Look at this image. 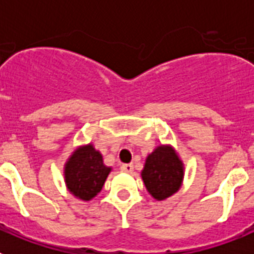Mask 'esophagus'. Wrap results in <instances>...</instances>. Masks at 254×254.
I'll use <instances>...</instances> for the list:
<instances>
[{"label":"esophagus","mask_w":254,"mask_h":254,"mask_svg":"<svg viewBox=\"0 0 254 254\" xmlns=\"http://www.w3.org/2000/svg\"><path fill=\"white\" fill-rule=\"evenodd\" d=\"M121 170L126 173H131L133 172V165H132V164H122V165H121Z\"/></svg>","instance_id":"34e87169"}]
</instances>
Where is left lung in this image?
<instances>
[{"mask_svg":"<svg viewBox=\"0 0 254 254\" xmlns=\"http://www.w3.org/2000/svg\"><path fill=\"white\" fill-rule=\"evenodd\" d=\"M141 176L150 194L156 199H164L181 187L183 164L172 147L159 146L147 156Z\"/></svg>","mask_w":254,"mask_h":254,"instance_id":"8db88e82","label":"left lung"}]
</instances>
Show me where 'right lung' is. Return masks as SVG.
Wrapping results in <instances>:
<instances>
[{
    "label": "right lung",
    "mask_w": 254,
    "mask_h": 254,
    "mask_svg": "<svg viewBox=\"0 0 254 254\" xmlns=\"http://www.w3.org/2000/svg\"><path fill=\"white\" fill-rule=\"evenodd\" d=\"M111 168L103 164V158L91 145L80 147L66 164L64 178L69 192L89 201L102 190Z\"/></svg>",
    "instance_id": "add662e5"
}]
</instances>
